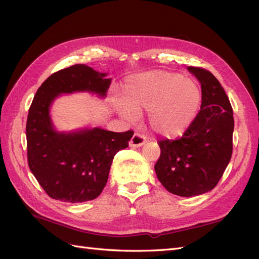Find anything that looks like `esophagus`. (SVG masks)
I'll use <instances>...</instances> for the list:
<instances>
[{"instance_id":"1","label":"esophagus","mask_w":259,"mask_h":259,"mask_svg":"<svg viewBox=\"0 0 259 259\" xmlns=\"http://www.w3.org/2000/svg\"><path fill=\"white\" fill-rule=\"evenodd\" d=\"M145 144H146V137L142 134H138V133H135V134L133 135L132 139L130 140V147L132 148L142 147Z\"/></svg>"}]
</instances>
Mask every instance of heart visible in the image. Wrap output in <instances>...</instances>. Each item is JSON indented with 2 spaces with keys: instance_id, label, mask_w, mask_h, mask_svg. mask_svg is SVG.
<instances>
[{
  "instance_id": "b5f03b06",
  "label": "heart",
  "mask_w": 259,
  "mask_h": 259,
  "mask_svg": "<svg viewBox=\"0 0 259 259\" xmlns=\"http://www.w3.org/2000/svg\"><path fill=\"white\" fill-rule=\"evenodd\" d=\"M121 110L128 119L149 111V123L158 134L174 138L191 126L201 105L199 85L183 75L164 71H149L127 77L123 85Z\"/></svg>"
}]
</instances>
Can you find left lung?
<instances>
[{
	"label": "left lung",
	"instance_id": "1",
	"mask_svg": "<svg viewBox=\"0 0 259 259\" xmlns=\"http://www.w3.org/2000/svg\"><path fill=\"white\" fill-rule=\"evenodd\" d=\"M201 84L202 104L182 138L161 140L154 170L165 189L179 197H195L214 189L232 154L233 112L216 77L202 68L188 67Z\"/></svg>",
	"mask_w": 259,
	"mask_h": 259
}]
</instances>
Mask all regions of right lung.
Listing matches in <instances>:
<instances>
[{"label":"right lung","instance_id":"1","mask_svg":"<svg viewBox=\"0 0 259 259\" xmlns=\"http://www.w3.org/2000/svg\"><path fill=\"white\" fill-rule=\"evenodd\" d=\"M86 65L59 70L38 88L27 120L28 164L51 198L68 203L96 199L105 188L114 155L128 147L134 132L101 127L62 132L51 116L54 100L62 94L91 93L105 98L111 79Z\"/></svg>","mask_w":259,"mask_h":259}]
</instances>
